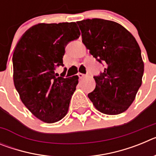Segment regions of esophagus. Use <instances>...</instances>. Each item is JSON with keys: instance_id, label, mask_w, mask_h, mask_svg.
<instances>
[{"instance_id": "obj_1", "label": "esophagus", "mask_w": 156, "mask_h": 156, "mask_svg": "<svg viewBox=\"0 0 156 156\" xmlns=\"http://www.w3.org/2000/svg\"><path fill=\"white\" fill-rule=\"evenodd\" d=\"M78 76H79V79H83L86 76L83 73H78Z\"/></svg>"}]
</instances>
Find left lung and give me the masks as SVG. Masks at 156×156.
Listing matches in <instances>:
<instances>
[{
	"label": "left lung",
	"mask_w": 156,
	"mask_h": 156,
	"mask_svg": "<svg viewBox=\"0 0 156 156\" xmlns=\"http://www.w3.org/2000/svg\"><path fill=\"white\" fill-rule=\"evenodd\" d=\"M77 24L82 42L90 55L105 66L103 73L94 76L96 87L88 98L102 113H122L133 103L142 83L144 62L137 41L113 21L92 19Z\"/></svg>",
	"instance_id": "8db88e82"
}]
</instances>
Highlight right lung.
I'll return each mask as SVG.
<instances>
[{
    "label": "right lung",
    "mask_w": 156,
    "mask_h": 156,
    "mask_svg": "<svg viewBox=\"0 0 156 156\" xmlns=\"http://www.w3.org/2000/svg\"><path fill=\"white\" fill-rule=\"evenodd\" d=\"M80 36L76 23H40L26 31L16 45L14 84L25 106L44 122H58L67 114L79 78L57 77L55 70L64 66L65 48Z\"/></svg>",
    "instance_id": "right-lung-1"
}]
</instances>
